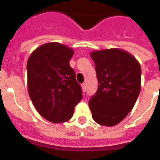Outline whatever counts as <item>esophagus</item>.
Instances as JSON below:
<instances>
[{
    "label": "esophagus",
    "instance_id": "34e87169",
    "mask_svg": "<svg viewBox=\"0 0 160 160\" xmlns=\"http://www.w3.org/2000/svg\"><path fill=\"white\" fill-rule=\"evenodd\" d=\"M81 87H82V90H83V92H85V91L87 90V84L86 83L81 84Z\"/></svg>",
    "mask_w": 160,
    "mask_h": 160
}]
</instances>
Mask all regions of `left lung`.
<instances>
[{"label": "left lung", "mask_w": 160, "mask_h": 160, "mask_svg": "<svg viewBox=\"0 0 160 160\" xmlns=\"http://www.w3.org/2000/svg\"><path fill=\"white\" fill-rule=\"evenodd\" d=\"M98 87L89 100L93 120L115 126L132 111L141 91V68L134 56L120 49L92 51Z\"/></svg>", "instance_id": "8db88e82"}]
</instances>
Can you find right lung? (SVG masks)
I'll use <instances>...</instances> for the list:
<instances>
[{
  "instance_id": "1",
  "label": "right lung",
  "mask_w": 160,
  "mask_h": 160,
  "mask_svg": "<svg viewBox=\"0 0 160 160\" xmlns=\"http://www.w3.org/2000/svg\"><path fill=\"white\" fill-rule=\"evenodd\" d=\"M73 55L68 46L48 42L37 48L27 62L29 96L38 112L51 122L69 120L82 99V89L69 65Z\"/></svg>"
}]
</instances>
